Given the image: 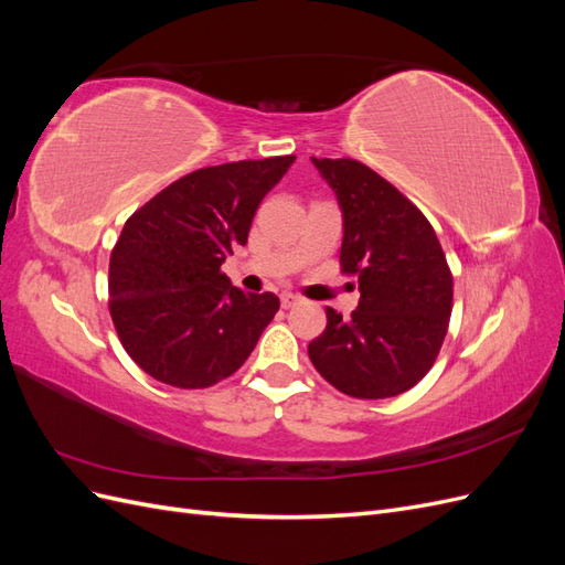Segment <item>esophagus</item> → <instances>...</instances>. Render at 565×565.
<instances>
[{
  "label": "esophagus",
  "instance_id": "1",
  "mask_svg": "<svg viewBox=\"0 0 565 565\" xmlns=\"http://www.w3.org/2000/svg\"><path fill=\"white\" fill-rule=\"evenodd\" d=\"M299 301H301V297H297V295H292V292H285V295H280L282 309H292V306H297Z\"/></svg>",
  "mask_w": 565,
  "mask_h": 565
}]
</instances>
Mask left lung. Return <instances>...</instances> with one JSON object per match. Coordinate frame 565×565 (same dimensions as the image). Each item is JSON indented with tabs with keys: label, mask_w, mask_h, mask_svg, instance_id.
I'll use <instances>...</instances> for the list:
<instances>
[{
	"label": "left lung",
	"mask_w": 565,
	"mask_h": 565,
	"mask_svg": "<svg viewBox=\"0 0 565 565\" xmlns=\"http://www.w3.org/2000/svg\"><path fill=\"white\" fill-rule=\"evenodd\" d=\"M344 216L339 264L358 278L351 318L334 309L309 344L316 370L353 398H391L431 370L448 332L452 273L426 216L358 160L311 158Z\"/></svg>",
	"instance_id": "obj_1"
}]
</instances>
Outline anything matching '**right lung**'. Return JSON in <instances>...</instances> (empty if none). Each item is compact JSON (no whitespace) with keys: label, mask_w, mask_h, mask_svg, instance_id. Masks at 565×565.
Listing matches in <instances>:
<instances>
[{"label":"right lung","mask_w":565,"mask_h":565,"mask_svg":"<svg viewBox=\"0 0 565 565\" xmlns=\"http://www.w3.org/2000/svg\"><path fill=\"white\" fill-rule=\"evenodd\" d=\"M295 156L241 160L167 185L136 210L110 254L115 330L131 361L177 388H207L241 367L278 313L273 292L233 287L221 264Z\"/></svg>","instance_id":"right-lung-1"}]
</instances>
